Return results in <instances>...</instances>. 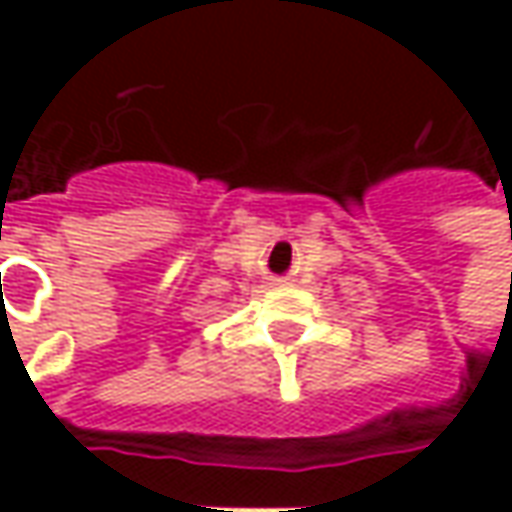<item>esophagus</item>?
<instances>
[{"instance_id": "1", "label": "esophagus", "mask_w": 512, "mask_h": 512, "mask_svg": "<svg viewBox=\"0 0 512 512\" xmlns=\"http://www.w3.org/2000/svg\"><path fill=\"white\" fill-rule=\"evenodd\" d=\"M270 285H285V279H282V276H273V279H270Z\"/></svg>"}]
</instances>
